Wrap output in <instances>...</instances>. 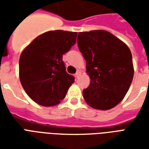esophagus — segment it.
Here are the masks:
<instances>
[{
	"mask_svg": "<svg viewBox=\"0 0 149 149\" xmlns=\"http://www.w3.org/2000/svg\"><path fill=\"white\" fill-rule=\"evenodd\" d=\"M80 76H81V71H79V70H78V71L76 72V74H75V77H76L77 78H79Z\"/></svg>",
	"mask_w": 149,
	"mask_h": 149,
	"instance_id": "34e87169",
	"label": "esophagus"
}]
</instances>
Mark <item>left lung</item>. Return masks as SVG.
<instances>
[{
    "label": "left lung",
    "instance_id": "obj_1",
    "mask_svg": "<svg viewBox=\"0 0 149 149\" xmlns=\"http://www.w3.org/2000/svg\"><path fill=\"white\" fill-rule=\"evenodd\" d=\"M77 45L91 79L89 86L83 90L84 100L96 109L117 105L129 89L134 74L130 49L105 30L79 33Z\"/></svg>",
    "mask_w": 149,
    "mask_h": 149
}]
</instances>
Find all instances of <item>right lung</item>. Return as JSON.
Wrapping results in <instances>:
<instances>
[{
    "label": "right lung",
    "mask_w": 149,
    "mask_h": 149,
    "mask_svg": "<svg viewBox=\"0 0 149 149\" xmlns=\"http://www.w3.org/2000/svg\"><path fill=\"white\" fill-rule=\"evenodd\" d=\"M77 33L49 31L34 39L21 52L20 81L28 96L42 106L58 104L74 82L67 73L63 55L76 43Z\"/></svg>",
    "instance_id": "1"
}]
</instances>
